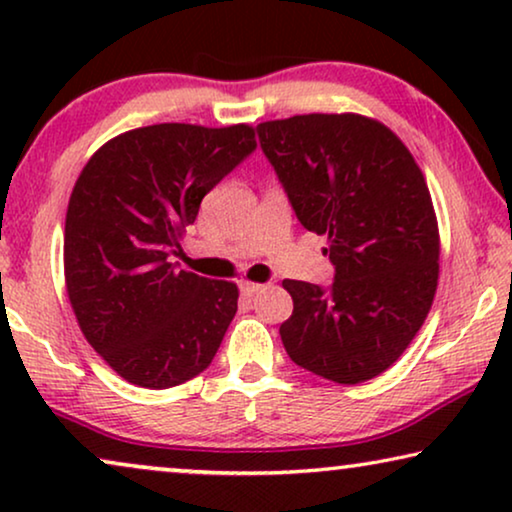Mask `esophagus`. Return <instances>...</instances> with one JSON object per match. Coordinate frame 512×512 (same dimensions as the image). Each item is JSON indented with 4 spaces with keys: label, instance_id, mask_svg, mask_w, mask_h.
<instances>
[{
    "label": "esophagus",
    "instance_id": "obj_1",
    "mask_svg": "<svg viewBox=\"0 0 512 512\" xmlns=\"http://www.w3.org/2000/svg\"><path fill=\"white\" fill-rule=\"evenodd\" d=\"M263 289V284H256V282H242L240 284V291L244 293V296H254V293H258Z\"/></svg>",
    "mask_w": 512,
    "mask_h": 512
}]
</instances>
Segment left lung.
<instances>
[{
  "instance_id": "8db88e82",
  "label": "left lung",
  "mask_w": 512,
  "mask_h": 512,
  "mask_svg": "<svg viewBox=\"0 0 512 512\" xmlns=\"http://www.w3.org/2000/svg\"><path fill=\"white\" fill-rule=\"evenodd\" d=\"M293 212L328 237L335 282L284 279L293 314L286 354L338 384L394 366L422 328L438 286L440 235L419 165L387 125L361 114H305L258 125Z\"/></svg>"
}]
</instances>
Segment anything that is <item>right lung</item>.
I'll return each instance as SVG.
<instances>
[{
    "label": "right lung",
    "instance_id": "right-lung-1",
    "mask_svg": "<svg viewBox=\"0 0 512 512\" xmlns=\"http://www.w3.org/2000/svg\"><path fill=\"white\" fill-rule=\"evenodd\" d=\"M256 149L247 123H158L102 144L69 195L65 284L81 333L123 380L170 389L212 363L237 286L177 270L200 202Z\"/></svg>",
    "mask_w": 512,
    "mask_h": 512
}]
</instances>
